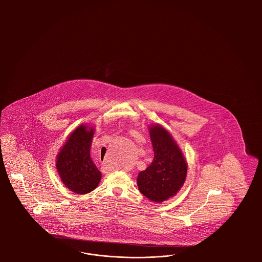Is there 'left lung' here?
<instances>
[{
	"instance_id": "left-lung-1",
	"label": "left lung",
	"mask_w": 262,
	"mask_h": 262,
	"mask_svg": "<svg viewBox=\"0 0 262 262\" xmlns=\"http://www.w3.org/2000/svg\"><path fill=\"white\" fill-rule=\"evenodd\" d=\"M155 157L137 177L138 189L146 198L162 203L174 197L186 179L187 163L172 135L159 124L150 126Z\"/></svg>"
}]
</instances>
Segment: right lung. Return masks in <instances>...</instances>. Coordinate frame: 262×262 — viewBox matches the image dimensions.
Masks as SVG:
<instances>
[{
  "label": "right lung",
  "mask_w": 262,
  "mask_h": 262,
  "mask_svg": "<svg viewBox=\"0 0 262 262\" xmlns=\"http://www.w3.org/2000/svg\"><path fill=\"white\" fill-rule=\"evenodd\" d=\"M94 128L80 125L69 135L56 157V169L64 185L77 194L94 190L102 174L90 157Z\"/></svg>",
  "instance_id": "add662e5"
}]
</instances>
